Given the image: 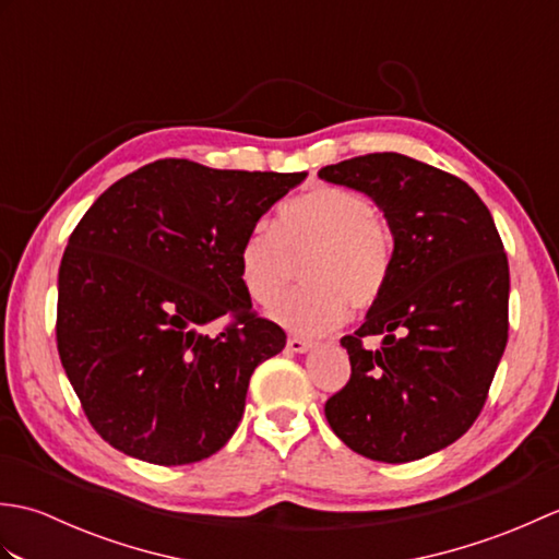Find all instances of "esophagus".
Segmentation results:
<instances>
[{"label":"esophagus","instance_id":"esophagus-1","mask_svg":"<svg viewBox=\"0 0 559 559\" xmlns=\"http://www.w3.org/2000/svg\"><path fill=\"white\" fill-rule=\"evenodd\" d=\"M286 346H288L290 353H307V350H312L314 343L307 341V338H300V336H290Z\"/></svg>","mask_w":559,"mask_h":559}]
</instances>
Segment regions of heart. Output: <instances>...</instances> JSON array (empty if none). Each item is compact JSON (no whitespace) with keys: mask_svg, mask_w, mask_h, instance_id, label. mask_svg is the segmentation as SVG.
<instances>
[{"mask_svg":"<svg viewBox=\"0 0 559 559\" xmlns=\"http://www.w3.org/2000/svg\"><path fill=\"white\" fill-rule=\"evenodd\" d=\"M302 264L305 288L278 302L269 317L295 334L322 336L355 310L370 307L391 266V235L360 192L319 185L281 206L276 228L257 223L237 252L245 293L273 305Z\"/></svg>","mask_w":559,"mask_h":559,"instance_id":"heart-1","label":"heart"}]
</instances>
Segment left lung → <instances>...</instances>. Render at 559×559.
I'll use <instances>...</instances> for the list:
<instances>
[{
    "mask_svg": "<svg viewBox=\"0 0 559 559\" xmlns=\"http://www.w3.org/2000/svg\"><path fill=\"white\" fill-rule=\"evenodd\" d=\"M319 177L370 197L394 252L384 290L353 336L350 379L324 406L343 444L406 463L478 418L509 331V264L488 206L459 177L401 153L326 165ZM383 346L367 352L362 337Z\"/></svg>",
    "mask_w": 559,
    "mask_h": 559,
    "instance_id": "8db88e82",
    "label": "left lung"
}]
</instances>
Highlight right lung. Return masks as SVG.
I'll list each match as a JSON object with an SVG mask.
<instances>
[{
    "label": "right lung",
    "instance_id": "right-lung-1",
    "mask_svg": "<svg viewBox=\"0 0 559 559\" xmlns=\"http://www.w3.org/2000/svg\"><path fill=\"white\" fill-rule=\"evenodd\" d=\"M307 173L148 163L93 201L57 281V348L96 432L158 466L209 459L286 334L252 314L237 252ZM228 316L216 337L203 329Z\"/></svg>",
    "mask_w": 559,
    "mask_h": 559
}]
</instances>
